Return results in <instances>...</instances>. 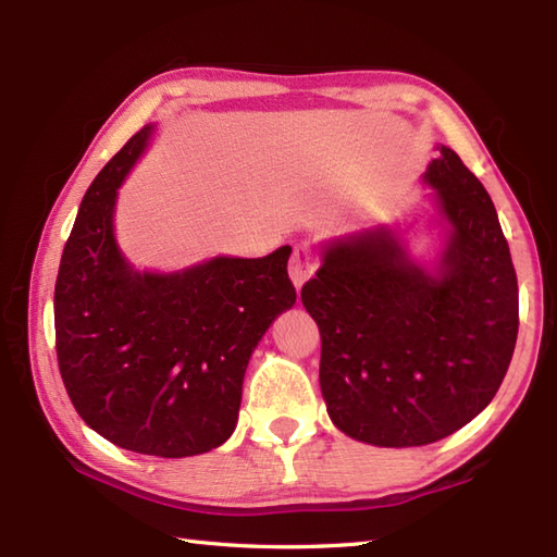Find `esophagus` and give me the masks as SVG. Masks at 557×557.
<instances>
[{
  "instance_id": "esophagus-1",
  "label": "esophagus",
  "mask_w": 557,
  "mask_h": 557,
  "mask_svg": "<svg viewBox=\"0 0 557 557\" xmlns=\"http://www.w3.org/2000/svg\"><path fill=\"white\" fill-rule=\"evenodd\" d=\"M318 270V260L309 246H297L289 260V277L294 282V287L301 289L304 282L313 277V272Z\"/></svg>"
}]
</instances>
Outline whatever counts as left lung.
<instances>
[{
  "instance_id": "1",
  "label": "left lung",
  "mask_w": 557,
  "mask_h": 557,
  "mask_svg": "<svg viewBox=\"0 0 557 557\" xmlns=\"http://www.w3.org/2000/svg\"><path fill=\"white\" fill-rule=\"evenodd\" d=\"M425 230L443 246L413 258L399 224L321 244L301 289L321 330V393L342 433L377 447L453 435L491 405L512 361L519 297L510 246L486 188L437 146Z\"/></svg>"
}]
</instances>
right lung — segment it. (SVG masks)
<instances>
[{
  "instance_id": "1",
  "label": "right lung",
  "mask_w": 557,
  "mask_h": 557,
  "mask_svg": "<svg viewBox=\"0 0 557 557\" xmlns=\"http://www.w3.org/2000/svg\"><path fill=\"white\" fill-rule=\"evenodd\" d=\"M146 124L81 200L54 287L59 373L78 417L138 455L194 457L236 429L246 366L297 292L292 246L138 270L116 244L120 186L144 158Z\"/></svg>"
}]
</instances>
